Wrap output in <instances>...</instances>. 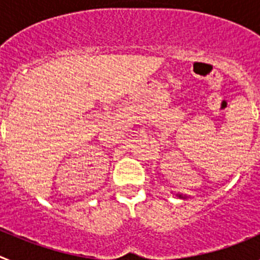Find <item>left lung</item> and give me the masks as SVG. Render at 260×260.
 I'll return each instance as SVG.
<instances>
[{
    "label": "left lung",
    "instance_id": "left-lung-1",
    "mask_svg": "<svg viewBox=\"0 0 260 260\" xmlns=\"http://www.w3.org/2000/svg\"><path fill=\"white\" fill-rule=\"evenodd\" d=\"M178 197H180V198H182V197H181V195H178Z\"/></svg>",
    "mask_w": 260,
    "mask_h": 260
}]
</instances>
